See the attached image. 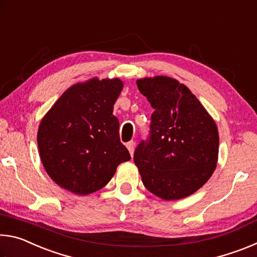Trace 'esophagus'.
Instances as JSON below:
<instances>
[{
    "label": "esophagus",
    "mask_w": 257,
    "mask_h": 257,
    "mask_svg": "<svg viewBox=\"0 0 257 257\" xmlns=\"http://www.w3.org/2000/svg\"><path fill=\"white\" fill-rule=\"evenodd\" d=\"M127 149H128V151H129V153H130V155H134V151H135V143L134 142H129V143H127Z\"/></svg>",
    "instance_id": "obj_1"
}]
</instances>
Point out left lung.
<instances>
[{
	"label": "left lung",
	"instance_id": "8db88e82",
	"mask_svg": "<svg viewBox=\"0 0 257 257\" xmlns=\"http://www.w3.org/2000/svg\"><path fill=\"white\" fill-rule=\"evenodd\" d=\"M137 87L154 108L150 139L134 154L143 184L165 201L189 196L216 168L215 121L188 87L171 77L142 78Z\"/></svg>",
	"mask_w": 257,
	"mask_h": 257
}]
</instances>
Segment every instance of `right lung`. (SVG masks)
<instances>
[{
	"label": "right lung",
	"instance_id": "add662e5",
	"mask_svg": "<svg viewBox=\"0 0 257 257\" xmlns=\"http://www.w3.org/2000/svg\"><path fill=\"white\" fill-rule=\"evenodd\" d=\"M123 88L119 78L78 82L59 97L38 127L37 144L47 175L76 195L103 188L130 154L120 142L113 105Z\"/></svg>",
	"mask_w": 257,
	"mask_h": 257
}]
</instances>
